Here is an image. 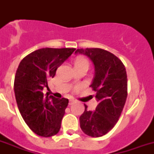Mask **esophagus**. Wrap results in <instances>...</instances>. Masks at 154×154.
I'll list each match as a JSON object with an SVG mask.
<instances>
[{"label": "esophagus", "instance_id": "34e87169", "mask_svg": "<svg viewBox=\"0 0 154 154\" xmlns=\"http://www.w3.org/2000/svg\"><path fill=\"white\" fill-rule=\"evenodd\" d=\"M75 102V101L74 100H69V104L70 105H72V104H73V103Z\"/></svg>", "mask_w": 154, "mask_h": 154}]
</instances>
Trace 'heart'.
<instances>
[{
    "label": "heart",
    "mask_w": 154,
    "mask_h": 154,
    "mask_svg": "<svg viewBox=\"0 0 154 154\" xmlns=\"http://www.w3.org/2000/svg\"><path fill=\"white\" fill-rule=\"evenodd\" d=\"M87 65L89 66V61L84 57H77L75 61V65Z\"/></svg>",
    "instance_id": "heart-1"
}]
</instances>
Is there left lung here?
I'll return each instance as SVG.
<instances>
[{
  "label": "left lung",
  "instance_id": "left-lung-1",
  "mask_svg": "<svg viewBox=\"0 0 154 154\" xmlns=\"http://www.w3.org/2000/svg\"><path fill=\"white\" fill-rule=\"evenodd\" d=\"M75 53L89 57L94 62L95 76L90 85L96 92L98 105L94 111L87 109L80 117L81 129L88 136L105 135L119 119L127 98V74L119 58L98 48L78 49Z\"/></svg>",
  "mask_w": 154,
  "mask_h": 154
}]
</instances>
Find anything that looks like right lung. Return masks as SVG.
I'll return each instance as SVG.
<instances>
[{
  "label": "right lung",
  "instance_id": "add662e5",
  "mask_svg": "<svg viewBox=\"0 0 154 154\" xmlns=\"http://www.w3.org/2000/svg\"><path fill=\"white\" fill-rule=\"evenodd\" d=\"M75 50L73 48L37 49L23 58L17 69L14 93L17 107L28 126L39 136L49 137L60 130L69 100L45 95L43 89Z\"/></svg>",
  "mask_w": 154,
  "mask_h": 154
}]
</instances>
